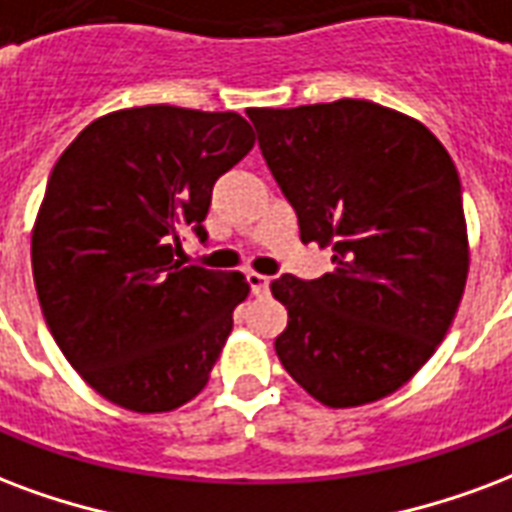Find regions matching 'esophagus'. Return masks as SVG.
<instances>
[{
  "label": "esophagus",
  "mask_w": 512,
  "mask_h": 512,
  "mask_svg": "<svg viewBox=\"0 0 512 512\" xmlns=\"http://www.w3.org/2000/svg\"><path fill=\"white\" fill-rule=\"evenodd\" d=\"M246 282L252 287V295H266L268 285H271V279H268L266 274H257V271H249V274H246Z\"/></svg>",
  "instance_id": "obj_1"
}]
</instances>
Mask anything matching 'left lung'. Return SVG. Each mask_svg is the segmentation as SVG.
I'll use <instances>...</instances> for the list:
<instances>
[{
	"label": "left lung",
	"instance_id": "1",
	"mask_svg": "<svg viewBox=\"0 0 512 512\" xmlns=\"http://www.w3.org/2000/svg\"><path fill=\"white\" fill-rule=\"evenodd\" d=\"M246 116L301 241L331 246L336 263L312 282H271L287 309L279 361L325 407L391 396L445 339L467 285L456 165L418 119L369 100Z\"/></svg>",
	"mask_w": 512,
	"mask_h": 512
}]
</instances>
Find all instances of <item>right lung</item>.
Wrapping results in <instances>:
<instances>
[{
  "label": "right lung",
  "mask_w": 512,
  "mask_h": 512,
  "mask_svg": "<svg viewBox=\"0 0 512 512\" xmlns=\"http://www.w3.org/2000/svg\"><path fill=\"white\" fill-rule=\"evenodd\" d=\"M252 146L233 111L143 105L92 121L51 170L34 287L59 350L102 399L146 415L206 388L249 285L173 255L187 227L206 241L214 181Z\"/></svg>",
  "instance_id": "obj_1"
}]
</instances>
